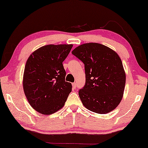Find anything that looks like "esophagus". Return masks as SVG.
Wrapping results in <instances>:
<instances>
[{
  "mask_svg": "<svg viewBox=\"0 0 148 148\" xmlns=\"http://www.w3.org/2000/svg\"><path fill=\"white\" fill-rule=\"evenodd\" d=\"M72 88H73L74 89L76 88V82H73V83H72Z\"/></svg>",
  "mask_w": 148,
  "mask_h": 148,
  "instance_id": "34e87169",
  "label": "esophagus"
}]
</instances>
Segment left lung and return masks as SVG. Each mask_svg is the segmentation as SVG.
Returning <instances> with one entry per match:
<instances>
[{"label":"left lung","instance_id":"1","mask_svg":"<svg viewBox=\"0 0 148 148\" xmlns=\"http://www.w3.org/2000/svg\"><path fill=\"white\" fill-rule=\"evenodd\" d=\"M72 53L84 64L86 82L78 92L83 105L99 114L115 109L123 98L126 80L118 54L97 43L79 45Z\"/></svg>","mask_w":148,"mask_h":148}]
</instances>
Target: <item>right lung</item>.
Here are the masks:
<instances>
[{
  "label": "right lung",
  "mask_w": 148,
  "mask_h": 148,
  "mask_svg": "<svg viewBox=\"0 0 148 148\" xmlns=\"http://www.w3.org/2000/svg\"><path fill=\"white\" fill-rule=\"evenodd\" d=\"M73 45H47L29 57L23 74V90L31 106L43 115L62 109L72 91L66 82L63 62Z\"/></svg>",
  "instance_id": "right-lung-1"
}]
</instances>
